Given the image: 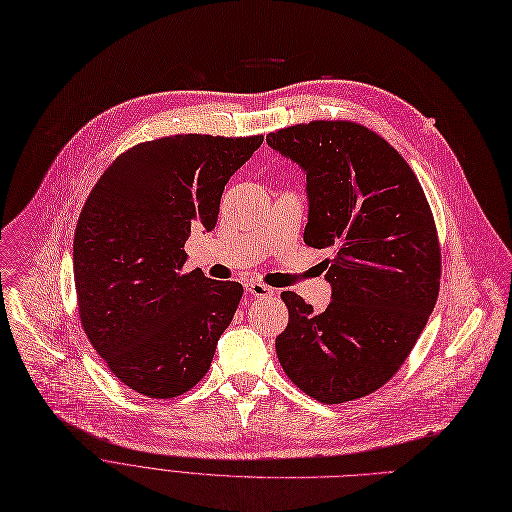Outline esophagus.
<instances>
[{
	"instance_id": "34e87169",
	"label": "esophagus",
	"mask_w": 512,
	"mask_h": 512,
	"mask_svg": "<svg viewBox=\"0 0 512 512\" xmlns=\"http://www.w3.org/2000/svg\"><path fill=\"white\" fill-rule=\"evenodd\" d=\"M246 291H248V294H252L254 298H269V296L275 294L273 287L264 285V283H260V281H248V283H246Z\"/></svg>"
}]
</instances>
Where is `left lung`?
I'll return each mask as SVG.
<instances>
[{"mask_svg": "<svg viewBox=\"0 0 512 512\" xmlns=\"http://www.w3.org/2000/svg\"><path fill=\"white\" fill-rule=\"evenodd\" d=\"M266 143L306 173V246L333 250L325 312L281 294L289 323L277 358L323 404L373 394L415 348L440 294V241L423 187L392 145L348 120L279 129Z\"/></svg>", "mask_w": 512, "mask_h": 512, "instance_id": "1", "label": "left lung"}]
</instances>
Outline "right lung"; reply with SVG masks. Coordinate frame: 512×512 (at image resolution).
Here are the masks:
<instances>
[{
	"label": "right lung",
	"instance_id": "add662e5",
	"mask_svg": "<svg viewBox=\"0 0 512 512\" xmlns=\"http://www.w3.org/2000/svg\"><path fill=\"white\" fill-rule=\"evenodd\" d=\"M262 135H173L120 154L81 210L72 262L81 325L133 392L175 398L202 381L243 287L183 273L193 229L212 231L225 185Z\"/></svg>",
	"mask_w": 512,
	"mask_h": 512
}]
</instances>
